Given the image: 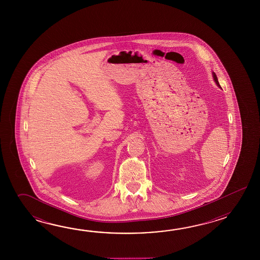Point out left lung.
<instances>
[{"mask_svg":"<svg viewBox=\"0 0 260 260\" xmlns=\"http://www.w3.org/2000/svg\"><path fill=\"white\" fill-rule=\"evenodd\" d=\"M213 77H214V80H215V82H216V85L220 87V85H219V83H218V81H217V77H216V73H215V72H213Z\"/></svg>","mask_w":260,"mask_h":260,"instance_id":"1","label":"left lung"}]
</instances>
